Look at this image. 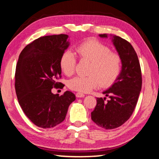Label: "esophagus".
<instances>
[{"instance_id": "1", "label": "esophagus", "mask_w": 159, "mask_h": 159, "mask_svg": "<svg viewBox=\"0 0 159 159\" xmlns=\"http://www.w3.org/2000/svg\"><path fill=\"white\" fill-rule=\"evenodd\" d=\"M76 96V98H84L85 95H84V94L80 93H77Z\"/></svg>"}]
</instances>
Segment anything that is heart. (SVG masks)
I'll use <instances>...</instances> for the list:
<instances>
[{
  "instance_id": "1",
  "label": "heart",
  "mask_w": 159,
  "mask_h": 159,
  "mask_svg": "<svg viewBox=\"0 0 159 159\" xmlns=\"http://www.w3.org/2000/svg\"><path fill=\"white\" fill-rule=\"evenodd\" d=\"M81 60L90 61L88 76H76L69 80V88L80 93H88L99 85L108 87L117 79L121 70V58L117 53L96 40H88L76 48ZM76 59L71 51H65L61 56L60 68L66 76L74 74Z\"/></svg>"
}]
</instances>
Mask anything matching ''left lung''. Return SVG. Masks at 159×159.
<instances>
[{
	"instance_id": "obj_1",
	"label": "left lung",
	"mask_w": 159,
	"mask_h": 159,
	"mask_svg": "<svg viewBox=\"0 0 159 159\" xmlns=\"http://www.w3.org/2000/svg\"><path fill=\"white\" fill-rule=\"evenodd\" d=\"M99 36H110L121 58L119 76L111 87L102 93L109 99L97 98V105L91 113V118L97 125L110 130L122 125L133 113L142 89V74L138 55L130 43L115 35L104 34Z\"/></svg>"
}]
</instances>
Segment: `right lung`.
<instances>
[{
	"label": "right lung",
	"mask_w": 159,
	"mask_h": 159,
	"mask_svg": "<svg viewBox=\"0 0 159 159\" xmlns=\"http://www.w3.org/2000/svg\"><path fill=\"white\" fill-rule=\"evenodd\" d=\"M66 34L45 36L35 40L21 51L16 66L15 90L19 104L31 121L51 128L65 119L76 96L70 91L62 95L52 88L61 84L60 58L70 43Z\"/></svg>",
	"instance_id": "add662e5"
}]
</instances>
